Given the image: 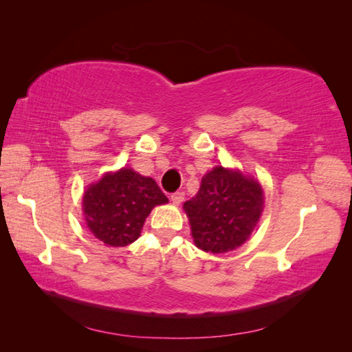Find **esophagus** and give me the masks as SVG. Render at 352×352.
<instances>
[{
  "mask_svg": "<svg viewBox=\"0 0 352 352\" xmlns=\"http://www.w3.org/2000/svg\"><path fill=\"white\" fill-rule=\"evenodd\" d=\"M183 199H184V193L183 192H175V193H172L170 195V201L174 204H182L183 203Z\"/></svg>",
  "mask_w": 352,
  "mask_h": 352,
  "instance_id": "esophagus-1",
  "label": "esophagus"
}]
</instances>
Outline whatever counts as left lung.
Here are the masks:
<instances>
[{
	"label": "left lung",
	"mask_w": 352,
	"mask_h": 352,
	"mask_svg": "<svg viewBox=\"0 0 352 352\" xmlns=\"http://www.w3.org/2000/svg\"><path fill=\"white\" fill-rule=\"evenodd\" d=\"M263 199V189L256 178L214 166L203 177L197 195L183 206L193 242L213 254L239 248L256 228Z\"/></svg>",
	"instance_id": "obj_1"
}]
</instances>
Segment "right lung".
<instances>
[{"instance_id":"right-lung-1","label":"right lung","mask_w":352,"mask_h":352,"mask_svg":"<svg viewBox=\"0 0 352 352\" xmlns=\"http://www.w3.org/2000/svg\"><path fill=\"white\" fill-rule=\"evenodd\" d=\"M166 203L168 198L153 178L122 168L89 186L83 213L96 239L109 246H125L138 241L153 208Z\"/></svg>"}]
</instances>
